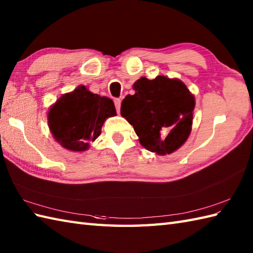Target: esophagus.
Returning a JSON list of instances; mask_svg holds the SVG:
<instances>
[{
    "instance_id": "1",
    "label": "esophagus",
    "mask_w": 253,
    "mask_h": 253,
    "mask_svg": "<svg viewBox=\"0 0 253 253\" xmlns=\"http://www.w3.org/2000/svg\"><path fill=\"white\" fill-rule=\"evenodd\" d=\"M121 103H122L121 99H115V100H114V104H115V107H116V111H117V113H120V110H121Z\"/></svg>"
}]
</instances>
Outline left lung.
I'll return each instance as SVG.
<instances>
[{"label":"left lung","instance_id":"8db88e82","mask_svg":"<svg viewBox=\"0 0 253 253\" xmlns=\"http://www.w3.org/2000/svg\"><path fill=\"white\" fill-rule=\"evenodd\" d=\"M135 94H128L121 115L132 125L139 141L149 151L169 154L189 136L195 96L178 79L141 77L133 84Z\"/></svg>","mask_w":253,"mask_h":253}]
</instances>
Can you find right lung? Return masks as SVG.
<instances>
[{
	"instance_id": "obj_1",
	"label": "right lung",
	"mask_w": 253,
	"mask_h": 253,
	"mask_svg": "<svg viewBox=\"0 0 253 253\" xmlns=\"http://www.w3.org/2000/svg\"><path fill=\"white\" fill-rule=\"evenodd\" d=\"M114 115L116 110L111 99L79 85L51 107L47 123L55 140L63 148L77 152L87 150L89 143L99 137L104 121Z\"/></svg>"
}]
</instances>
